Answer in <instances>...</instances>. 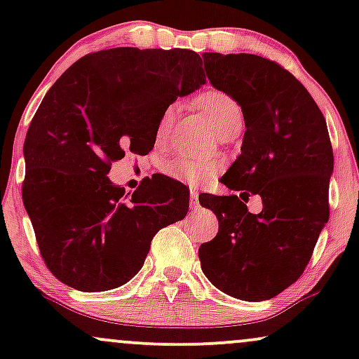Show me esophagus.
I'll return each mask as SVG.
<instances>
[{
	"label": "esophagus",
	"mask_w": 359,
	"mask_h": 359,
	"mask_svg": "<svg viewBox=\"0 0 359 359\" xmlns=\"http://www.w3.org/2000/svg\"><path fill=\"white\" fill-rule=\"evenodd\" d=\"M191 208L192 209L199 208V194H197L196 189H194V191H191Z\"/></svg>",
	"instance_id": "obj_1"
}]
</instances>
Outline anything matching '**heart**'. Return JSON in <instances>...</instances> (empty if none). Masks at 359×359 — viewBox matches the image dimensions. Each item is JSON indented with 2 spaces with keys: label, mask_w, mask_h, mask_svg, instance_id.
Masks as SVG:
<instances>
[{
  "label": "heart",
  "mask_w": 359,
  "mask_h": 359,
  "mask_svg": "<svg viewBox=\"0 0 359 359\" xmlns=\"http://www.w3.org/2000/svg\"><path fill=\"white\" fill-rule=\"evenodd\" d=\"M197 102H199V108L204 111L205 116L209 118V121L212 123L214 128L221 135H224L234 125L243 123L241 104L233 96L222 93V90H208V93L201 94ZM177 113H179V104L177 102H170V104H167L162 109L158 121H156V142H163L168 137L172 126H174ZM217 170H219L217 163L192 158V156L185 155L177 156V158L170 160L165 165L167 175L194 185L208 180Z\"/></svg>",
  "instance_id": "b5f03b06"
}]
</instances>
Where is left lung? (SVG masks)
Segmentation results:
<instances>
[{
	"label": "left lung",
	"instance_id": "8db88e82",
	"mask_svg": "<svg viewBox=\"0 0 359 359\" xmlns=\"http://www.w3.org/2000/svg\"><path fill=\"white\" fill-rule=\"evenodd\" d=\"M216 89L241 104V154L221 182L262 197L251 215L238 196H203L219 222L199 248L209 282L234 299L269 300L306 270L329 219V179L334 168L327 125L309 90L277 62L251 53H204Z\"/></svg>",
	"mask_w": 359,
	"mask_h": 359
}]
</instances>
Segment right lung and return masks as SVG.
<instances>
[{"instance_id":"1","label":"right lung","mask_w":359,"mask_h":359,"mask_svg":"<svg viewBox=\"0 0 359 359\" xmlns=\"http://www.w3.org/2000/svg\"><path fill=\"white\" fill-rule=\"evenodd\" d=\"M204 82L203 59L187 48L118 47L84 55L45 94L25 138L22 196L62 283L102 292L130 282L155 234L184 219L179 180L156 174L125 194L108 174L125 154L151 151L162 109Z\"/></svg>"}]
</instances>
